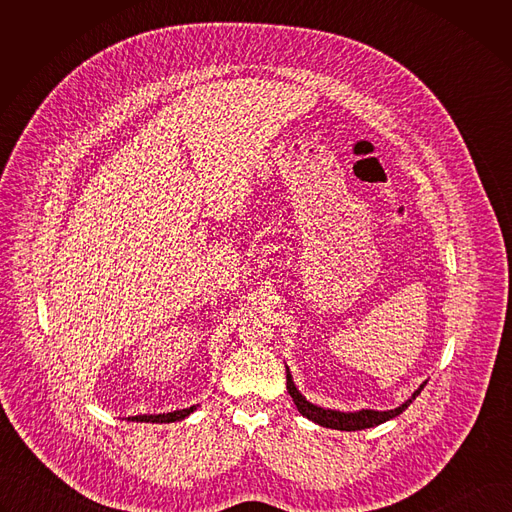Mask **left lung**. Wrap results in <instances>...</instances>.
Here are the masks:
<instances>
[{"label": "left lung", "instance_id": "left-lung-1", "mask_svg": "<svg viewBox=\"0 0 512 512\" xmlns=\"http://www.w3.org/2000/svg\"><path fill=\"white\" fill-rule=\"evenodd\" d=\"M285 379H287V393L291 395V399H294L298 411L308 417L310 421L322 425V427H330V429H340V431H358V429H367V427H375V425H381L397 415H401L411 403L413 399L423 391L425 383L423 381L415 391L413 395L401 403L399 407L395 409H387V411H375V409H358V411H336V409H326V407H318L314 403H310L296 387L294 383V377H291L289 373V367L285 364Z\"/></svg>", "mask_w": 512, "mask_h": 512}]
</instances>
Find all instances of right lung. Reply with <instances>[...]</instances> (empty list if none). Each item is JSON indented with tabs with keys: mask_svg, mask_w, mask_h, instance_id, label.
<instances>
[{
	"mask_svg": "<svg viewBox=\"0 0 512 512\" xmlns=\"http://www.w3.org/2000/svg\"><path fill=\"white\" fill-rule=\"evenodd\" d=\"M198 405H192L188 409H176L170 413H154V415H135V417H127V421H141V423H174V421H182L186 419L190 413L196 411Z\"/></svg>",
	"mask_w": 512,
	"mask_h": 512,
	"instance_id": "obj_1",
	"label": "right lung"
}]
</instances>
